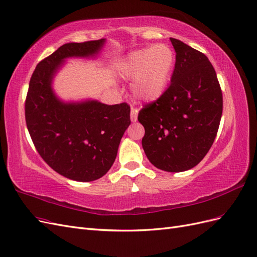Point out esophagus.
Masks as SVG:
<instances>
[{
  "instance_id": "34e87169",
  "label": "esophagus",
  "mask_w": 257,
  "mask_h": 257,
  "mask_svg": "<svg viewBox=\"0 0 257 257\" xmlns=\"http://www.w3.org/2000/svg\"><path fill=\"white\" fill-rule=\"evenodd\" d=\"M138 113L139 111L137 108H131V112H130V119L133 122H136L138 120Z\"/></svg>"
}]
</instances>
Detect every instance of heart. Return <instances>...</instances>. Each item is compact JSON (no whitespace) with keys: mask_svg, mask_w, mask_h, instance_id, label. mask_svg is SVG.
<instances>
[{"mask_svg":"<svg viewBox=\"0 0 257 257\" xmlns=\"http://www.w3.org/2000/svg\"><path fill=\"white\" fill-rule=\"evenodd\" d=\"M175 63L173 50L158 44L131 51L118 65L119 74L131 84L133 96L141 102H154L164 96L170 84Z\"/></svg>","mask_w":257,"mask_h":257,"instance_id":"b5f03b06","label":"heart"}]
</instances>
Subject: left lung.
<instances>
[{
  "label": "left lung",
  "instance_id": "8db88e82",
  "mask_svg": "<svg viewBox=\"0 0 257 257\" xmlns=\"http://www.w3.org/2000/svg\"><path fill=\"white\" fill-rule=\"evenodd\" d=\"M171 84L145 105L138 120L145 129L142 146L160 170L182 172L197 166L211 149L223 112V96L206 55L177 39Z\"/></svg>",
  "mask_w": 257,
  "mask_h": 257
}]
</instances>
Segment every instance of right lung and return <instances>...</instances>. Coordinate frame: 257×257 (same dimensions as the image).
<instances>
[{
    "label": "right lung",
    "instance_id": "add662e5",
    "mask_svg": "<svg viewBox=\"0 0 257 257\" xmlns=\"http://www.w3.org/2000/svg\"><path fill=\"white\" fill-rule=\"evenodd\" d=\"M105 39L68 43L42 60L33 72L26 99V122L36 151L63 177L77 182L98 180L111 169L130 124L127 103L98 100L65 102L53 80L69 58H97Z\"/></svg>",
    "mask_w": 257,
    "mask_h": 257
}]
</instances>
